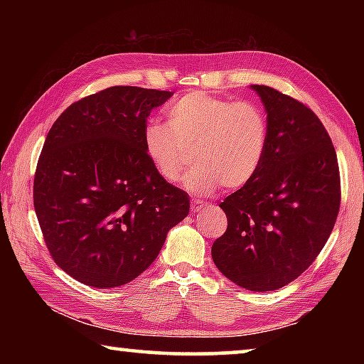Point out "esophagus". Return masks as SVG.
Segmentation results:
<instances>
[{"mask_svg":"<svg viewBox=\"0 0 364 364\" xmlns=\"http://www.w3.org/2000/svg\"><path fill=\"white\" fill-rule=\"evenodd\" d=\"M207 205L208 204H207V202H204V200L193 199V202H191V210H193V212H200V210H204Z\"/></svg>","mask_w":364,"mask_h":364,"instance_id":"1","label":"esophagus"}]
</instances>
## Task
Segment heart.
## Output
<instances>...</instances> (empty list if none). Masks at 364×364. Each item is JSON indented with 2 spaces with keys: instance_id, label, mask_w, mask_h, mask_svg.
Wrapping results in <instances>:
<instances>
[{
  "instance_id": "heart-1",
  "label": "heart",
  "mask_w": 364,
  "mask_h": 364,
  "mask_svg": "<svg viewBox=\"0 0 364 364\" xmlns=\"http://www.w3.org/2000/svg\"><path fill=\"white\" fill-rule=\"evenodd\" d=\"M168 125L147 123L143 147L156 173L175 183L184 178L191 193L210 194L218 186L237 189L260 171L269 144V122L262 106L207 93L181 96L167 109Z\"/></svg>"
}]
</instances>
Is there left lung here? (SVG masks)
<instances>
[{
  "label": "left lung",
  "mask_w": 364,
  "mask_h": 364,
  "mask_svg": "<svg viewBox=\"0 0 364 364\" xmlns=\"http://www.w3.org/2000/svg\"><path fill=\"white\" fill-rule=\"evenodd\" d=\"M269 122L260 171L221 202L225 234L212 245L217 268L247 291L269 292L297 279L328 242L341 208L337 154L305 104L252 85Z\"/></svg>",
  "instance_id": "obj_1"
}]
</instances>
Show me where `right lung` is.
<instances>
[{"label":"right lung","instance_id":"1","mask_svg":"<svg viewBox=\"0 0 364 364\" xmlns=\"http://www.w3.org/2000/svg\"><path fill=\"white\" fill-rule=\"evenodd\" d=\"M171 91L110 86L67 107L49 130L33 205L49 254L91 287H119L151 267L189 213L183 189L147 160L143 130Z\"/></svg>","mask_w":364,"mask_h":364}]
</instances>
